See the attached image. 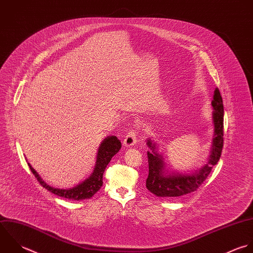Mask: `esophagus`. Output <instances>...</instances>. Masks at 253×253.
<instances>
[{
    "label": "esophagus",
    "mask_w": 253,
    "mask_h": 253,
    "mask_svg": "<svg viewBox=\"0 0 253 253\" xmlns=\"http://www.w3.org/2000/svg\"><path fill=\"white\" fill-rule=\"evenodd\" d=\"M136 143V133L135 130H130L124 139V146L130 147Z\"/></svg>",
    "instance_id": "esophagus-1"
}]
</instances>
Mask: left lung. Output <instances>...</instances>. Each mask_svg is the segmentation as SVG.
Masks as SVG:
<instances>
[{
  "label": "left lung",
  "mask_w": 253,
  "mask_h": 253,
  "mask_svg": "<svg viewBox=\"0 0 253 253\" xmlns=\"http://www.w3.org/2000/svg\"><path fill=\"white\" fill-rule=\"evenodd\" d=\"M214 136L208 162L192 172L169 171L164 157L158 152V144L151 138L147 140L150 151H147L149 173L146 179L147 189L158 197H175L195 191L207 178L222 153L224 145V106L218 88L214 91L211 102Z\"/></svg>",
  "instance_id": "obj_1"
}]
</instances>
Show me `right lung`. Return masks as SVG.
<instances>
[{
	"label": "right lung",
	"mask_w": 253,
	"mask_h": 253,
	"mask_svg": "<svg viewBox=\"0 0 253 253\" xmlns=\"http://www.w3.org/2000/svg\"><path fill=\"white\" fill-rule=\"evenodd\" d=\"M122 147L121 141L117 138V136L112 135L106 137L100 144L96 156V163L93 169V172L88 176L83 182L79 183L78 185L67 188V189H61V188H55L49 184H47L41 176L38 174V172L31 167L29 163L28 166L37 178V180L40 182V184L45 187L50 192L72 200H83V199H89L91 198L103 185V173L105 171V169L107 165L110 163L112 157L116 155L119 150Z\"/></svg>",
	"instance_id": "obj_1"
}]
</instances>
